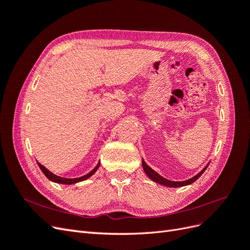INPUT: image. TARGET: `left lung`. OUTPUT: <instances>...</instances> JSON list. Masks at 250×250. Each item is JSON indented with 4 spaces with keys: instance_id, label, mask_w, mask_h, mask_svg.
<instances>
[{
    "instance_id": "left-lung-1",
    "label": "left lung",
    "mask_w": 250,
    "mask_h": 250,
    "mask_svg": "<svg viewBox=\"0 0 250 250\" xmlns=\"http://www.w3.org/2000/svg\"><path fill=\"white\" fill-rule=\"evenodd\" d=\"M142 165H143L144 171H145V173L147 174V176H148L151 180L155 181L156 184H160V185H163V186H166V187H170V188H179V187H184V186L191 185V184L194 183V181L197 180V179L202 175L203 172L207 170V168L208 167L209 164H208V165L206 166V167H204V168L197 174V175H195L194 177H192V178H190V179H188V180H185V181H172V180L164 178V177L161 176L160 174H158L157 172H155L154 170L151 169V168L149 167V166H148L145 162H144V160H142Z\"/></svg>"
}]
</instances>
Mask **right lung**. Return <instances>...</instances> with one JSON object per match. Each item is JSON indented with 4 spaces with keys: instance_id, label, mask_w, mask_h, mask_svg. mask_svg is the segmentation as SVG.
I'll return each instance as SVG.
<instances>
[{
    "instance_id": "obj_1",
    "label": "right lung",
    "mask_w": 250,
    "mask_h": 250,
    "mask_svg": "<svg viewBox=\"0 0 250 250\" xmlns=\"http://www.w3.org/2000/svg\"><path fill=\"white\" fill-rule=\"evenodd\" d=\"M37 165H39V167L41 168V170L42 171V173L46 175L47 178H49L51 181H54V183H57V184H63V185H73V184H76V183H79V181H82V180H85L87 178H89L90 176L93 175V174L98 170V168L100 167V162L98 163V165L96 166V167L90 171L89 173H87L86 175L84 176H81V177H77V178H64V177H60V176H57L55 175V174H53L52 172H50L46 167H43V166L40 163H37Z\"/></svg>"
}]
</instances>
